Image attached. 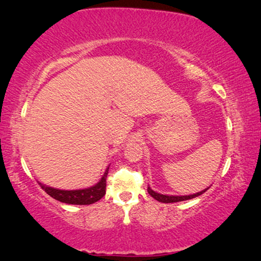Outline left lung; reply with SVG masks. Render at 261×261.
<instances>
[{
  "label": "left lung",
  "instance_id": "1",
  "mask_svg": "<svg viewBox=\"0 0 261 261\" xmlns=\"http://www.w3.org/2000/svg\"><path fill=\"white\" fill-rule=\"evenodd\" d=\"M147 191L148 194L152 196L153 198L156 199V201L162 202V203H174V202H181V201H187V199H191V198H195L197 197V196L202 195L203 192L206 191L203 190L201 192H197V194H194V195H189V196H167V195H162V194H158V192L153 191L151 188H147Z\"/></svg>",
  "mask_w": 261,
  "mask_h": 261
}]
</instances>
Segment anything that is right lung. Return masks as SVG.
<instances>
[{
  "label": "right lung",
  "mask_w": 261,
  "mask_h": 261,
  "mask_svg": "<svg viewBox=\"0 0 261 261\" xmlns=\"http://www.w3.org/2000/svg\"><path fill=\"white\" fill-rule=\"evenodd\" d=\"M108 169L106 170L105 174L101 178V180L94 187L81 189V190H59L51 187H46V185L40 184L42 190H45L46 194H48L57 201H60L67 204H78V205H87L92 204V203L97 202L106 195V187H107V174H108Z\"/></svg>",
  "instance_id": "1"
}]
</instances>
